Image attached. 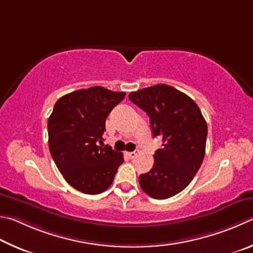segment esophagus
<instances>
[{"instance_id":"34e87169","label":"esophagus","mask_w":253,"mask_h":253,"mask_svg":"<svg viewBox=\"0 0 253 253\" xmlns=\"http://www.w3.org/2000/svg\"><path fill=\"white\" fill-rule=\"evenodd\" d=\"M127 157H129L130 159H134L136 156H138V152L136 151H133V152H127Z\"/></svg>"}]
</instances>
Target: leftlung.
<instances>
[{
	"label": "left lung",
	"mask_w": 253,
	"mask_h": 253,
	"mask_svg": "<svg viewBox=\"0 0 253 253\" xmlns=\"http://www.w3.org/2000/svg\"><path fill=\"white\" fill-rule=\"evenodd\" d=\"M129 99L147 112L152 133L162 138L153 168L139 176L140 187L151 198L163 200L188 187L206 153L207 122L191 97L167 84L131 92Z\"/></svg>",
	"instance_id": "1"
}]
</instances>
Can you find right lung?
Wrapping results in <instances>:
<instances>
[{
    "instance_id": "obj_1",
    "label": "right lung",
    "mask_w": 253,
    "mask_h": 253,
    "mask_svg": "<svg viewBox=\"0 0 253 253\" xmlns=\"http://www.w3.org/2000/svg\"><path fill=\"white\" fill-rule=\"evenodd\" d=\"M126 93L102 86L71 92L47 120L48 148L57 169L80 192L99 194L113 182L123 154L103 145L105 119Z\"/></svg>"
}]
</instances>
